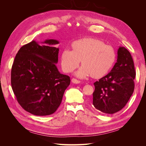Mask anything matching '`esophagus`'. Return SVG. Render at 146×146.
I'll return each mask as SVG.
<instances>
[{
  "label": "esophagus",
  "instance_id": "34e87169",
  "mask_svg": "<svg viewBox=\"0 0 146 146\" xmlns=\"http://www.w3.org/2000/svg\"><path fill=\"white\" fill-rule=\"evenodd\" d=\"M71 81H72V82L73 83H76V84H78V83H80V80H77V79H76V78H72V80H71Z\"/></svg>",
  "mask_w": 146,
  "mask_h": 146
}]
</instances>
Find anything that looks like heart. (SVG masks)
Wrapping results in <instances>:
<instances>
[{
    "mask_svg": "<svg viewBox=\"0 0 146 146\" xmlns=\"http://www.w3.org/2000/svg\"><path fill=\"white\" fill-rule=\"evenodd\" d=\"M72 50L66 48L61 55V64L66 72L76 69L82 60L83 66L76 72L80 78L91 75L93 78L104 76L116 60V52L110 45L94 38H83L72 44Z\"/></svg>",
    "mask_w": 146,
    "mask_h": 146,
    "instance_id": "b5f03b06",
    "label": "heart"
}]
</instances>
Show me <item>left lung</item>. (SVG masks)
Masks as SVG:
<instances>
[{"label":"left lung","mask_w":146,"mask_h":146,"mask_svg":"<svg viewBox=\"0 0 146 146\" xmlns=\"http://www.w3.org/2000/svg\"><path fill=\"white\" fill-rule=\"evenodd\" d=\"M135 76L130 53L124 47L120 46L117 50V62L111 72L94 83V107L105 114L120 111L133 94Z\"/></svg>","instance_id":"left-lung-1"}]
</instances>
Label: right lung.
Returning <instances> with one entry per match:
<instances>
[{
    "mask_svg": "<svg viewBox=\"0 0 146 146\" xmlns=\"http://www.w3.org/2000/svg\"><path fill=\"white\" fill-rule=\"evenodd\" d=\"M42 45L32 41L21 47L15 56L11 83L17 102L25 111L36 116L55 113L70 84V77L61 74L58 63L59 44L46 39Z\"/></svg>",
    "mask_w": 146,
    "mask_h": 146,
    "instance_id": "obj_1",
    "label": "right lung"
}]
</instances>
